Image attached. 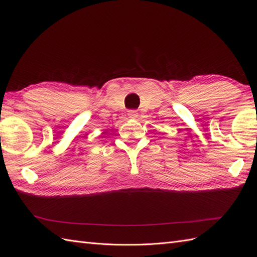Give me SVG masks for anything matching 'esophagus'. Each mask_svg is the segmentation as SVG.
Returning a JSON list of instances; mask_svg holds the SVG:
<instances>
[{
	"instance_id": "esophagus-1",
	"label": "esophagus",
	"mask_w": 257,
	"mask_h": 257,
	"mask_svg": "<svg viewBox=\"0 0 257 257\" xmlns=\"http://www.w3.org/2000/svg\"><path fill=\"white\" fill-rule=\"evenodd\" d=\"M128 117L131 118V119H136L137 117H138V112H137V110H129L128 111Z\"/></svg>"
}]
</instances>
